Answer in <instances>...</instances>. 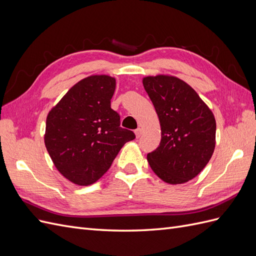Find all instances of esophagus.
<instances>
[{"mask_svg":"<svg viewBox=\"0 0 256 256\" xmlns=\"http://www.w3.org/2000/svg\"><path fill=\"white\" fill-rule=\"evenodd\" d=\"M134 134L136 136V138H140L142 136V129L141 128H138L134 130Z\"/></svg>","mask_w":256,"mask_h":256,"instance_id":"1","label":"esophagus"}]
</instances>
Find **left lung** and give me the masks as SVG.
I'll list each match as a JSON object with an SVG mask.
<instances>
[{"mask_svg":"<svg viewBox=\"0 0 256 256\" xmlns=\"http://www.w3.org/2000/svg\"><path fill=\"white\" fill-rule=\"evenodd\" d=\"M143 85L156 110L161 141L147 161L162 180L184 184L200 173L216 146V120L189 84L176 76H145Z\"/></svg>","mask_w":256,"mask_h":256,"instance_id":"8db88e82","label":"left lung"}]
</instances>
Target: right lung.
Instances as JSON below:
<instances>
[{
  "instance_id": "1",
  "label": "right lung",
  "mask_w": 256,
  "mask_h": 256,
  "mask_svg": "<svg viewBox=\"0 0 256 256\" xmlns=\"http://www.w3.org/2000/svg\"><path fill=\"white\" fill-rule=\"evenodd\" d=\"M115 79L88 76L69 90L46 122L44 144L58 172L79 186L94 184L136 134L111 109Z\"/></svg>"
}]
</instances>
